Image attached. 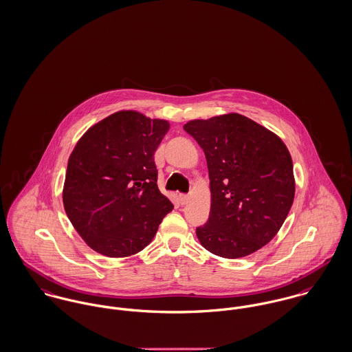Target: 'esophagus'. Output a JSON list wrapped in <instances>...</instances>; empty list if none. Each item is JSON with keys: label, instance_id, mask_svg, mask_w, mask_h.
Wrapping results in <instances>:
<instances>
[{"label": "esophagus", "instance_id": "esophagus-1", "mask_svg": "<svg viewBox=\"0 0 352 352\" xmlns=\"http://www.w3.org/2000/svg\"><path fill=\"white\" fill-rule=\"evenodd\" d=\"M188 201H189V195H186V194H179V202H181V205H186Z\"/></svg>", "mask_w": 352, "mask_h": 352}]
</instances>
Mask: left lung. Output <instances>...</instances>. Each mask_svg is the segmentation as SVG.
<instances>
[{
  "label": "left lung",
  "mask_w": 352,
  "mask_h": 352,
  "mask_svg": "<svg viewBox=\"0 0 352 352\" xmlns=\"http://www.w3.org/2000/svg\"><path fill=\"white\" fill-rule=\"evenodd\" d=\"M184 130L205 153L212 205L197 237L223 258L249 256L271 241L295 198L291 154L281 138L232 112L190 120Z\"/></svg>",
  "instance_id": "1"
}]
</instances>
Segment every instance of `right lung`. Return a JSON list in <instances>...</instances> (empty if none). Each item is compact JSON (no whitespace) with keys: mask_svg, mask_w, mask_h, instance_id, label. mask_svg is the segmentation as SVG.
Instances as JSON below:
<instances>
[{"mask_svg":"<svg viewBox=\"0 0 352 352\" xmlns=\"http://www.w3.org/2000/svg\"><path fill=\"white\" fill-rule=\"evenodd\" d=\"M170 123L129 109L89 127L72 150L63 204L95 252L129 257L153 241L173 204L157 185L154 153Z\"/></svg>","mask_w":352,"mask_h":352,"instance_id":"obj_1","label":"right lung"}]
</instances>
